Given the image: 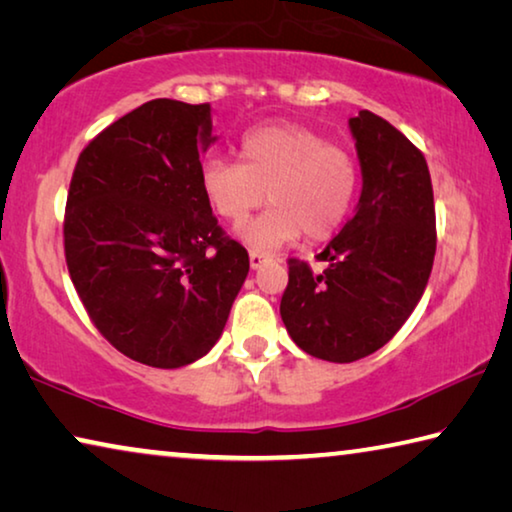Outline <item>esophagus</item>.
<instances>
[{
	"label": "esophagus",
	"instance_id": "34e87169",
	"mask_svg": "<svg viewBox=\"0 0 512 512\" xmlns=\"http://www.w3.org/2000/svg\"><path fill=\"white\" fill-rule=\"evenodd\" d=\"M272 261V256L270 254H263V251H249V265L254 267V270H261L263 265H267Z\"/></svg>",
	"mask_w": 512,
	"mask_h": 512
}]
</instances>
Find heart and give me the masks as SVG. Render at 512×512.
I'll use <instances>...</instances> for the list:
<instances>
[{
	"label": "heart",
	"mask_w": 512,
	"mask_h": 512,
	"mask_svg": "<svg viewBox=\"0 0 512 512\" xmlns=\"http://www.w3.org/2000/svg\"><path fill=\"white\" fill-rule=\"evenodd\" d=\"M213 211L240 222L265 201L270 208L238 226V238L256 249L297 240H326L347 220L358 190V165L347 147L295 122L247 131L240 163L213 156L199 172Z\"/></svg>",
	"instance_id": "b5f03b06"
}]
</instances>
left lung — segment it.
Returning a JSON list of instances; mask_svg holds the SVG:
<instances>
[{
  "label": "left lung",
  "mask_w": 512,
  "mask_h": 512,
  "mask_svg": "<svg viewBox=\"0 0 512 512\" xmlns=\"http://www.w3.org/2000/svg\"><path fill=\"white\" fill-rule=\"evenodd\" d=\"M349 129L363 172L356 215L317 261L315 274L288 261L281 320L299 349L331 363H354L381 349L415 311L435 256L429 165L404 133L372 111Z\"/></svg>",
  "instance_id": "left-lung-1"
}]
</instances>
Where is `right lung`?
<instances>
[{
	"mask_svg": "<svg viewBox=\"0 0 512 512\" xmlns=\"http://www.w3.org/2000/svg\"><path fill=\"white\" fill-rule=\"evenodd\" d=\"M211 104L152 99L88 142L67 192L70 279L97 331L131 360L174 370L220 340L247 249L201 190Z\"/></svg>",
	"mask_w": 512,
	"mask_h": 512,
	"instance_id": "obj_1",
	"label": "right lung"
}]
</instances>
